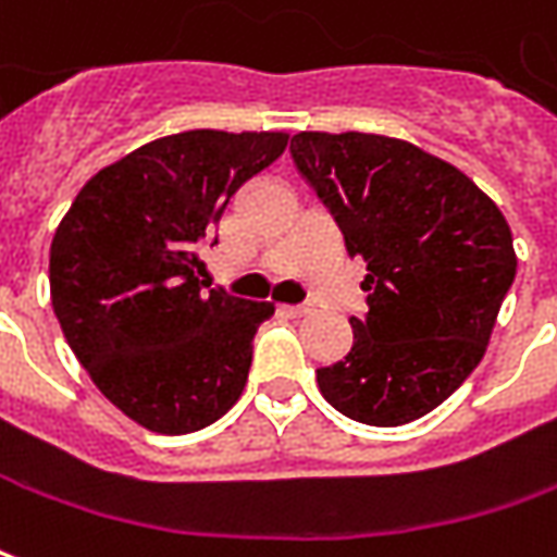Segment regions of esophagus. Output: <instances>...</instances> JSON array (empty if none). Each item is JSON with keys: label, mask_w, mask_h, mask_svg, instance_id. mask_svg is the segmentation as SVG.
Instances as JSON below:
<instances>
[{"label": "esophagus", "mask_w": 557, "mask_h": 557, "mask_svg": "<svg viewBox=\"0 0 557 557\" xmlns=\"http://www.w3.org/2000/svg\"><path fill=\"white\" fill-rule=\"evenodd\" d=\"M283 310H286L289 317H307V313H310L313 307H310V305H286Z\"/></svg>", "instance_id": "esophagus-1"}]
</instances>
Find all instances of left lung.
Instances as JSON below:
<instances>
[{"label":"left lung","instance_id":"8db88e82","mask_svg":"<svg viewBox=\"0 0 557 557\" xmlns=\"http://www.w3.org/2000/svg\"><path fill=\"white\" fill-rule=\"evenodd\" d=\"M292 159L368 262L352 349L319 368L322 398L356 422L431 413L485 356L516 277L504 213L465 171L416 144L364 132H298Z\"/></svg>","mask_w":557,"mask_h":557}]
</instances>
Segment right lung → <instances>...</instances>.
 <instances>
[{"label":"right lung","instance_id":"right-lung-1","mask_svg":"<svg viewBox=\"0 0 557 557\" xmlns=\"http://www.w3.org/2000/svg\"><path fill=\"white\" fill-rule=\"evenodd\" d=\"M286 141V132L165 135L92 174L62 216L53 313L89 380L147 431L211 425L247 386L252 337L274 305L205 292L198 247Z\"/></svg>","mask_w":557,"mask_h":557}]
</instances>
